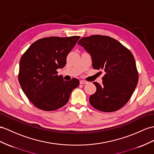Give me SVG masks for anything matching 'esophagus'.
Here are the masks:
<instances>
[{
  "label": "esophagus",
  "instance_id": "obj_1",
  "mask_svg": "<svg viewBox=\"0 0 154 154\" xmlns=\"http://www.w3.org/2000/svg\"><path fill=\"white\" fill-rule=\"evenodd\" d=\"M80 84H87L88 82L85 81V80H80Z\"/></svg>",
  "mask_w": 154,
  "mask_h": 154
}]
</instances>
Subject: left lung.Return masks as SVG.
<instances>
[{
    "label": "left lung",
    "instance_id": "left-lung-1",
    "mask_svg": "<svg viewBox=\"0 0 154 154\" xmlns=\"http://www.w3.org/2000/svg\"><path fill=\"white\" fill-rule=\"evenodd\" d=\"M78 44L91 55L93 68L105 72L102 84L93 82L97 90L89 97L91 105L104 112L120 109L128 102L138 84V73L133 54L108 36L83 37Z\"/></svg>",
    "mask_w": 154,
    "mask_h": 154
}]
</instances>
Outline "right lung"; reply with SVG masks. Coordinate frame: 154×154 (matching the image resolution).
<instances>
[{
  "instance_id": "right-lung-1",
  "label": "right lung",
  "mask_w": 154,
  "mask_h": 154,
  "mask_svg": "<svg viewBox=\"0 0 154 154\" xmlns=\"http://www.w3.org/2000/svg\"><path fill=\"white\" fill-rule=\"evenodd\" d=\"M80 36H50L31 45L22 55L18 80L29 100L44 111H54L69 101L71 92L80 84L76 78L65 81L58 69L66 63V57Z\"/></svg>"
}]
</instances>
